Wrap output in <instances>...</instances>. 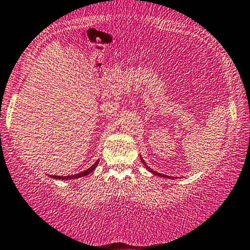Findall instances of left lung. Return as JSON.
I'll list each match as a JSON object with an SVG mask.
<instances>
[{"label":"left lung","instance_id":"left-lung-1","mask_svg":"<svg viewBox=\"0 0 250 250\" xmlns=\"http://www.w3.org/2000/svg\"><path fill=\"white\" fill-rule=\"evenodd\" d=\"M142 158V157H141ZM142 162H143V164H144V165L145 166H146V164H145V162H144V160L143 159H142ZM146 168L148 169V170H150V172L151 173H152V174H154V175H158V176H163V178H167V176L166 175H163V174H160V173H158V172H156V170H152V169H151L150 168V167H148V166H146ZM168 178H169V176H168Z\"/></svg>","mask_w":250,"mask_h":250}]
</instances>
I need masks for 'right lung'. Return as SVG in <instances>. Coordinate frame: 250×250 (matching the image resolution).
Segmentation results:
<instances>
[{"label": "right lung", "mask_w": 250, "mask_h": 250, "mask_svg": "<svg viewBox=\"0 0 250 250\" xmlns=\"http://www.w3.org/2000/svg\"><path fill=\"white\" fill-rule=\"evenodd\" d=\"M98 164H99V160H98L97 163H94L92 166L90 167V168H87L86 170H84V172H82V173H78V174H75V175H68V176H60V175H53L52 178L53 179H59V180H65V179H78V178H82V176H85V175H87V174H90L91 172H93L94 169H96V167H97V165Z\"/></svg>", "instance_id": "add662e5"}]
</instances>
